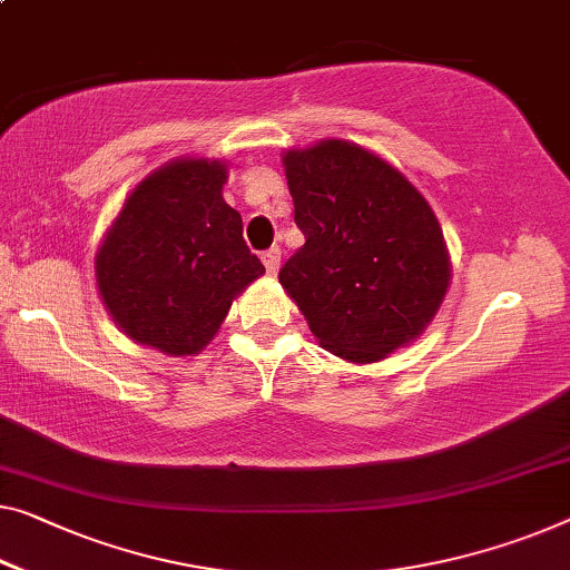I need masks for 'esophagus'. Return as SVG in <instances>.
Returning <instances> with one entry per match:
<instances>
[{
	"mask_svg": "<svg viewBox=\"0 0 570 570\" xmlns=\"http://www.w3.org/2000/svg\"><path fill=\"white\" fill-rule=\"evenodd\" d=\"M261 261H263V266H266L268 274L274 276L276 271H278V266H282V250H278V248H268V250L261 256Z\"/></svg>",
	"mask_w": 570,
	"mask_h": 570,
	"instance_id": "34e87169",
	"label": "esophagus"
}]
</instances>
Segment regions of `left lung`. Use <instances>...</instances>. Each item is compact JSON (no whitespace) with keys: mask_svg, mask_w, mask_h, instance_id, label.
I'll return each instance as SVG.
<instances>
[{"mask_svg":"<svg viewBox=\"0 0 570 570\" xmlns=\"http://www.w3.org/2000/svg\"><path fill=\"white\" fill-rule=\"evenodd\" d=\"M304 245L278 282L325 351L386 358L430 325L450 284L435 212L402 171L347 140L284 156Z\"/></svg>","mask_w":570,"mask_h":570,"instance_id":"8db88e82","label":"left lung"}]
</instances>
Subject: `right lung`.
<instances>
[{"label": "right lung", "mask_w": 570, "mask_h": 570, "mask_svg": "<svg viewBox=\"0 0 570 570\" xmlns=\"http://www.w3.org/2000/svg\"><path fill=\"white\" fill-rule=\"evenodd\" d=\"M223 160L178 158L135 186L97 250L115 325L168 355L199 353L237 294L263 276L243 217L223 199Z\"/></svg>", "instance_id": "obj_1"}]
</instances>
